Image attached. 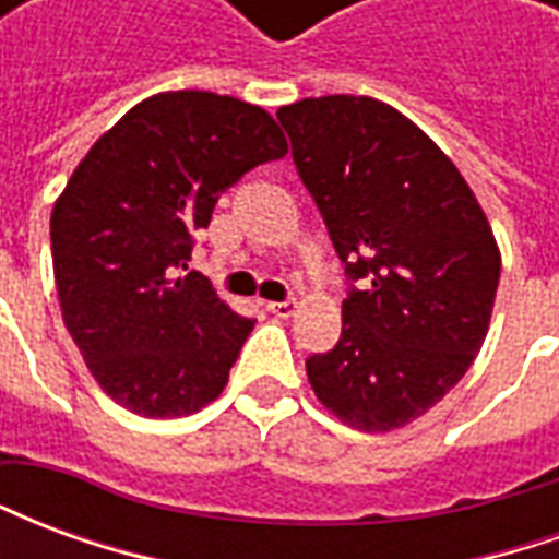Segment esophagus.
<instances>
[{
    "instance_id": "1",
    "label": "esophagus",
    "mask_w": 559,
    "mask_h": 559,
    "mask_svg": "<svg viewBox=\"0 0 559 559\" xmlns=\"http://www.w3.org/2000/svg\"><path fill=\"white\" fill-rule=\"evenodd\" d=\"M296 308H299V302H296V299H284V302H269L266 305L269 314L281 317V320H284V317L296 314Z\"/></svg>"
}]
</instances>
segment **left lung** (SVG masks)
<instances>
[{"mask_svg":"<svg viewBox=\"0 0 559 559\" xmlns=\"http://www.w3.org/2000/svg\"><path fill=\"white\" fill-rule=\"evenodd\" d=\"M278 122L347 278L335 350L308 383L344 425L380 433L431 411L481 350L500 248L452 158L416 122L368 95L287 104Z\"/></svg>","mask_w":559,"mask_h":559,"instance_id":"1","label":"left lung"}]
</instances>
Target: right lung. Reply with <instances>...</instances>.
<instances>
[{
  "instance_id": "right-lung-1",
  "label": "right lung",
  "mask_w": 559,
  "mask_h": 559,
  "mask_svg": "<svg viewBox=\"0 0 559 559\" xmlns=\"http://www.w3.org/2000/svg\"><path fill=\"white\" fill-rule=\"evenodd\" d=\"M278 122L215 92L134 104L71 173L50 215L59 308L98 386L146 419L218 399L254 320L236 314L191 260L218 194L284 158Z\"/></svg>"
}]
</instances>
